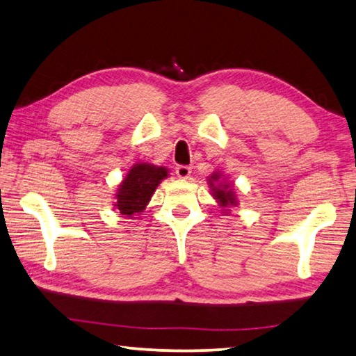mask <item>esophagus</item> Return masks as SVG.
Masks as SVG:
<instances>
[{
    "mask_svg": "<svg viewBox=\"0 0 356 356\" xmlns=\"http://www.w3.org/2000/svg\"><path fill=\"white\" fill-rule=\"evenodd\" d=\"M175 173L178 175V178H183V179H186V178H189L191 177V173H192V167H189V165H177V168H175Z\"/></svg>",
    "mask_w": 356,
    "mask_h": 356,
    "instance_id": "obj_1",
    "label": "esophagus"
}]
</instances>
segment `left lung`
Here are the masks:
<instances>
[{
    "label": "left lung",
    "instance_id": "1",
    "mask_svg": "<svg viewBox=\"0 0 356 356\" xmlns=\"http://www.w3.org/2000/svg\"><path fill=\"white\" fill-rule=\"evenodd\" d=\"M213 178H216V175ZM217 178H219V177H217ZM211 186H213V183H211ZM214 197L220 202V204H223V207H228V204L236 203L234 194L232 191H228L227 188H214Z\"/></svg>",
    "mask_w": 356,
    "mask_h": 356
}]
</instances>
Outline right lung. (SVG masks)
<instances>
[{"instance_id": "1", "label": "right lung", "mask_w": 356, "mask_h": 356, "mask_svg": "<svg viewBox=\"0 0 356 356\" xmlns=\"http://www.w3.org/2000/svg\"><path fill=\"white\" fill-rule=\"evenodd\" d=\"M164 178H167L164 167H154L145 162L134 165L118 188L115 207L124 216L142 213V209L152 198L156 186Z\"/></svg>"}]
</instances>
